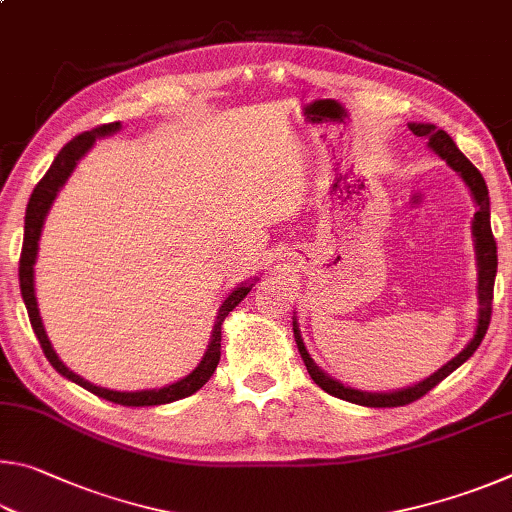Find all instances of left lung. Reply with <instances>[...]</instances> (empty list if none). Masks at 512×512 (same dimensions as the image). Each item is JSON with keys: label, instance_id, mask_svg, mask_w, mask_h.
Here are the masks:
<instances>
[{"label": "left lung", "instance_id": "1", "mask_svg": "<svg viewBox=\"0 0 512 512\" xmlns=\"http://www.w3.org/2000/svg\"><path fill=\"white\" fill-rule=\"evenodd\" d=\"M411 133L418 135V137H427L429 146L433 151H436L440 158L447 160L449 167L454 171H458L465 180V185L470 187V192L474 196L476 205H479V210L474 214V223H472V232H474V239H476V257H479V298H481V316H479V327H476V334L474 339L470 341V345L454 357L452 361L447 363V366L440 368L438 372H433L431 377H427L420 384L404 388V391H395V393H361V391H354V388H345L339 381L327 377L323 370L316 368V363L311 361V357L305 350V343L300 339V332H298V325L293 323V334H296V343H298V350H300V357L305 361L307 372L311 375V379L316 381V384L323 388L325 393L334 395V397H341L345 402H352V404H361V406H375V409H393V406H404V404H411L415 400H420V397L427 395L433 386H438L440 381H443L447 375H452V372L461 366L463 361H467L474 354V350L479 348L485 332H488V325H490V318H492V296H495V275H497V241L495 235H492V228H490V196H488V187H485V180L481 176V171L474 167V164L465 158V155L456 149V144L452 137H449L445 131H438L433 124H409Z\"/></svg>", "mask_w": 512, "mask_h": 512}]
</instances>
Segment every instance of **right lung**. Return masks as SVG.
I'll list each match as a JSON object with an SVG mask.
<instances>
[{
  "instance_id": "right-lung-1",
  "label": "right lung",
  "mask_w": 512,
  "mask_h": 512,
  "mask_svg": "<svg viewBox=\"0 0 512 512\" xmlns=\"http://www.w3.org/2000/svg\"><path fill=\"white\" fill-rule=\"evenodd\" d=\"M117 128H119V121H112V124H101L97 128H92V131H85L81 135H76L74 140H69L63 146V149L58 151L54 164H51L49 171L45 173V176H42V180L36 185V189H33V194L29 198V205H27V216H24V244H22V255H20V289H22L24 305H27V311H29L31 327H33V332H36L38 341H40V348H42V352H45V357L49 359L51 366H54L60 372V375L76 381V384L88 388L90 393L103 397V400L115 402V404H121V406L169 404V402L183 400V397L196 393L198 388H201L205 381L212 377V372L216 370V366H219V359H221V325H223V318L228 316L230 311L235 309L239 302L248 296V291L253 289V284H246V287H239L237 291H232L228 300L223 302L221 309H219V316H216V323H214L210 348H207L201 366H198L192 372V375H187L185 379H180L171 386L158 388V391H140V393L108 391V388L94 386V384H90V381L81 379L79 375H74L72 370L65 368L63 361L56 357V352H54V348H51V343L47 339L45 327H42V320H40L36 293H33V264H36L38 239H40L42 223H45V216L49 212L51 201H54L58 189L63 187L69 173L74 171L76 162L83 158L85 151H88L90 146L94 144V140H97L99 135L115 133Z\"/></svg>"
}]
</instances>
